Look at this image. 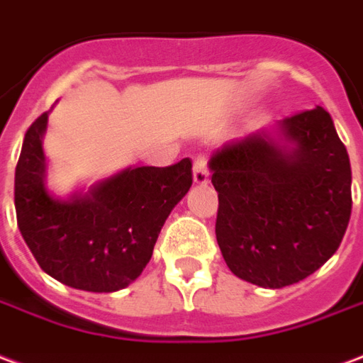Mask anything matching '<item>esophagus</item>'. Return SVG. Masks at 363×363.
Masks as SVG:
<instances>
[{"mask_svg": "<svg viewBox=\"0 0 363 363\" xmlns=\"http://www.w3.org/2000/svg\"><path fill=\"white\" fill-rule=\"evenodd\" d=\"M193 184L195 185H207L208 184V168L207 158L197 156L193 162Z\"/></svg>", "mask_w": 363, "mask_h": 363, "instance_id": "34e87169", "label": "esophagus"}]
</instances>
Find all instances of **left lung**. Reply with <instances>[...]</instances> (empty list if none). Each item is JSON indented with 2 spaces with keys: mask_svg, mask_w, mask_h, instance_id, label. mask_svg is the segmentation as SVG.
I'll list each match as a JSON object with an SVG mask.
<instances>
[{
  "mask_svg": "<svg viewBox=\"0 0 363 363\" xmlns=\"http://www.w3.org/2000/svg\"><path fill=\"white\" fill-rule=\"evenodd\" d=\"M208 168L216 242L238 279L290 286L338 250L352 213L350 158L321 106L222 145Z\"/></svg>",
  "mask_w": 363,
  "mask_h": 363,
  "instance_id": "1",
  "label": "left lung"
}]
</instances>
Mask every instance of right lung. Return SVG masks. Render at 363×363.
<instances>
[{
  "instance_id": "add662e5",
  "label": "right lung",
  "mask_w": 363,
  "mask_h": 363,
  "mask_svg": "<svg viewBox=\"0 0 363 363\" xmlns=\"http://www.w3.org/2000/svg\"><path fill=\"white\" fill-rule=\"evenodd\" d=\"M48 113L26 129L15 168L21 236L44 272L84 292L129 286L152 257L172 208L193 184L191 160L166 168L137 166L57 199L46 187L42 137Z\"/></svg>"
}]
</instances>
